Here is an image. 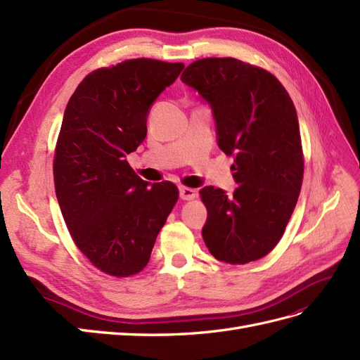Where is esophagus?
Wrapping results in <instances>:
<instances>
[{"instance_id": "obj_1", "label": "esophagus", "mask_w": 360, "mask_h": 360, "mask_svg": "<svg viewBox=\"0 0 360 360\" xmlns=\"http://www.w3.org/2000/svg\"><path fill=\"white\" fill-rule=\"evenodd\" d=\"M179 196L184 200H193L198 198V191L195 188H190V187H179Z\"/></svg>"}]
</instances>
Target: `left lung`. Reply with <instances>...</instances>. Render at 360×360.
Listing matches in <instances>:
<instances>
[{
    "instance_id": "1",
    "label": "left lung",
    "mask_w": 360,
    "mask_h": 360,
    "mask_svg": "<svg viewBox=\"0 0 360 360\" xmlns=\"http://www.w3.org/2000/svg\"><path fill=\"white\" fill-rule=\"evenodd\" d=\"M181 80L204 97L217 144L234 156L237 188L204 187L202 237L219 262L245 264L268 255L284 234L301 191L304 155L297 110L269 71L234 58L195 60Z\"/></svg>"
}]
</instances>
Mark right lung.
Here are the masks:
<instances>
[{
	"mask_svg": "<svg viewBox=\"0 0 360 360\" xmlns=\"http://www.w3.org/2000/svg\"><path fill=\"white\" fill-rule=\"evenodd\" d=\"M184 63L129 59L80 82L54 149L56 198L76 246L97 269L131 276L149 263L179 191L143 181L124 160L147 134L149 108Z\"/></svg>",
	"mask_w": 360,
	"mask_h": 360,
	"instance_id": "right-lung-1",
	"label": "right lung"
}]
</instances>
